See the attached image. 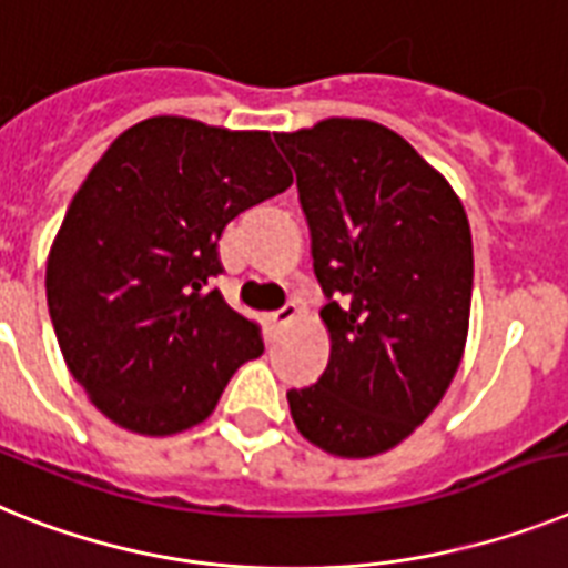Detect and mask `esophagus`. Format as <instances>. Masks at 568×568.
Listing matches in <instances>:
<instances>
[{
	"instance_id": "34e87169",
	"label": "esophagus",
	"mask_w": 568,
	"mask_h": 568,
	"mask_svg": "<svg viewBox=\"0 0 568 568\" xmlns=\"http://www.w3.org/2000/svg\"><path fill=\"white\" fill-rule=\"evenodd\" d=\"M297 303H285L283 308H276L274 314H271V326L274 328H285V326H292L294 321H297Z\"/></svg>"
}]
</instances>
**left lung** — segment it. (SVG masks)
Segmentation results:
<instances>
[{
	"label": "left lung",
	"instance_id": "left-lung-1",
	"mask_svg": "<svg viewBox=\"0 0 568 568\" xmlns=\"http://www.w3.org/2000/svg\"><path fill=\"white\" fill-rule=\"evenodd\" d=\"M294 164L326 294V373L288 393L297 430L343 459L378 456L447 393L468 341L474 242L459 195L398 132L326 118L274 132Z\"/></svg>",
	"mask_w": 568,
	"mask_h": 568
}]
</instances>
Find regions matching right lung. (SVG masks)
Here are the masks:
<instances>
[{"mask_svg":"<svg viewBox=\"0 0 568 568\" xmlns=\"http://www.w3.org/2000/svg\"><path fill=\"white\" fill-rule=\"evenodd\" d=\"M271 132L159 114L112 141L71 199L45 265L57 343L89 402L123 430L202 424L231 375L262 355L227 306L219 236L292 187Z\"/></svg>","mask_w":568,"mask_h":568,"instance_id":"right-lung-1","label":"right lung"}]
</instances>
